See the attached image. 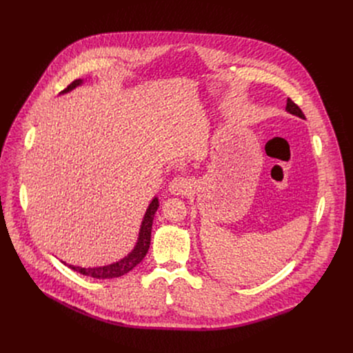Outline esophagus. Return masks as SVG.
<instances>
[{"label": "esophagus", "mask_w": 353, "mask_h": 353, "mask_svg": "<svg viewBox=\"0 0 353 353\" xmlns=\"http://www.w3.org/2000/svg\"><path fill=\"white\" fill-rule=\"evenodd\" d=\"M191 188H192V184L187 177H176L169 184V191L173 195H188L191 192Z\"/></svg>", "instance_id": "esophagus-1"}]
</instances>
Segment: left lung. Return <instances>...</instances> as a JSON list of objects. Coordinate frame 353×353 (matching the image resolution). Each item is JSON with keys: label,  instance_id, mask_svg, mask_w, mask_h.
I'll return each instance as SVG.
<instances>
[{"label": "left lung", "instance_id": "1", "mask_svg": "<svg viewBox=\"0 0 353 353\" xmlns=\"http://www.w3.org/2000/svg\"><path fill=\"white\" fill-rule=\"evenodd\" d=\"M286 112L290 113V114H293V116H297V117H300V119H305V114L301 113L300 108H299L296 103H293L290 99H288V102H286Z\"/></svg>", "mask_w": 353, "mask_h": 353}]
</instances>
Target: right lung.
I'll use <instances>...</instances> for the list:
<instances>
[{
	"mask_svg": "<svg viewBox=\"0 0 353 353\" xmlns=\"http://www.w3.org/2000/svg\"><path fill=\"white\" fill-rule=\"evenodd\" d=\"M82 83H83V79H75L64 90H61L60 94L68 93V92L78 88ZM158 208H159V199H158V196H155L152 201H150V204H149V207H148V210L143 215V219H142V223H141V228H139V233H138V240H137L134 248L131 250V253H128L120 261H116L113 264L103 265V267H93V268L77 267V265L67 264L64 261H61V263L65 264L67 267H70L71 270L82 274V275L92 276V278H96V279H112V278L123 276L124 274L130 272L134 267H137L143 260V257L146 256L148 250H149V244H150V230H152L154 216H155V212L158 211Z\"/></svg>",
	"mask_w": 353,
	"mask_h": 353,
	"instance_id": "right-lung-1",
	"label": "right lung"
}]
</instances>
